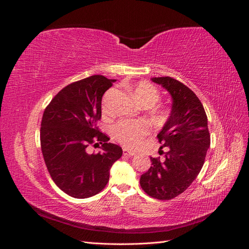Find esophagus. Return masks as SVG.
<instances>
[{"mask_svg":"<svg viewBox=\"0 0 249 249\" xmlns=\"http://www.w3.org/2000/svg\"><path fill=\"white\" fill-rule=\"evenodd\" d=\"M123 153H124V156H126V157H132V156L135 155L133 152H131V150L126 149V148L123 149Z\"/></svg>","mask_w":249,"mask_h":249,"instance_id":"obj_1","label":"esophagus"}]
</instances>
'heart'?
Here are the masks:
<instances>
[{
    "label": "heart",
    "instance_id": "1",
    "mask_svg": "<svg viewBox=\"0 0 249 249\" xmlns=\"http://www.w3.org/2000/svg\"><path fill=\"white\" fill-rule=\"evenodd\" d=\"M132 93L143 107L150 108L160 100V91L156 86L146 81L139 82L132 90ZM112 93L110 91L107 97ZM160 115H165V112H160ZM150 130V126L146 122L141 120H130L123 119L118 122L112 129L113 137H114L120 144L126 148L135 149L137 148L144 139Z\"/></svg>",
    "mask_w": 249,
    "mask_h": 249
}]
</instances>
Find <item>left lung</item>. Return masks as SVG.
I'll use <instances>...</instances> for the list:
<instances>
[{
	"instance_id": "left-lung-1",
	"label": "left lung",
	"mask_w": 249,
	"mask_h": 249,
	"mask_svg": "<svg viewBox=\"0 0 249 249\" xmlns=\"http://www.w3.org/2000/svg\"><path fill=\"white\" fill-rule=\"evenodd\" d=\"M171 94L172 109L167 123L158 134L164 158L150 157L152 166L140 178L146 194L159 200L177 197L196 178L211 143L208 117L201 102L190 88L170 78H153Z\"/></svg>"
}]
</instances>
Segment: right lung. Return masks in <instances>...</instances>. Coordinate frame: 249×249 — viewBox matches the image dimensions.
<instances>
[{
    "instance_id": "add662e5",
    "label": "right lung",
    "mask_w": 249,
    "mask_h": 249,
    "mask_svg": "<svg viewBox=\"0 0 249 249\" xmlns=\"http://www.w3.org/2000/svg\"><path fill=\"white\" fill-rule=\"evenodd\" d=\"M114 80L101 74L65 86L44 109L40 145L54 183L74 198L100 193L109 182V171L123 149L100 131L102 97ZM102 144L103 152L90 155L87 147Z\"/></svg>"
}]
</instances>
